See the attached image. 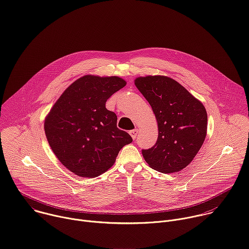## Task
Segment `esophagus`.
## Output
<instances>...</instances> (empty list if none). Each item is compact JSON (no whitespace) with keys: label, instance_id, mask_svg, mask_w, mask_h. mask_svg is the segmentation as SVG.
<instances>
[{"label":"esophagus","instance_id":"1","mask_svg":"<svg viewBox=\"0 0 249 249\" xmlns=\"http://www.w3.org/2000/svg\"><path fill=\"white\" fill-rule=\"evenodd\" d=\"M138 133H139V130H138V129H134V130H131V131H130V135H131V137H132L133 140H135V139L137 138Z\"/></svg>","mask_w":249,"mask_h":249}]
</instances>
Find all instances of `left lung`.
<instances>
[{"label": "left lung", "mask_w": 249, "mask_h": 249, "mask_svg": "<svg viewBox=\"0 0 249 249\" xmlns=\"http://www.w3.org/2000/svg\"><path fill=\"white\" fill-rule=\"evenodd\" d=\"M135 86L158 121L155 146L143 150L147 163L162 173L178 172L198 154L207 135V111L184 87L166 76L139 77Z\"/></svg>", "instance_id": "8db88e82"}]
</instances>
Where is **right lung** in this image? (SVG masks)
Masks as SVG:
<instances>
[{
    "label": "right lung",
    "instance_id": "add662e5",
    "mask_svg": "<svg viewBox=\"0 0 249 249\" xmlns=\"http://www.w3.org/2000/svg\"><path fill=\"white\" fill-rule=\"evenodd\" d=\"M126 86L119 77L86 75L69 86L44 121L48 143L61 163L76 175L93 177L107 171L119 151L132 143L117 128V116L105 103Z\"/></svg>",
    "mask_w": 249,
    "mask_h": 249
}]
</instances>
